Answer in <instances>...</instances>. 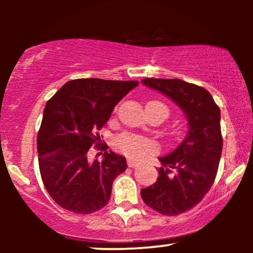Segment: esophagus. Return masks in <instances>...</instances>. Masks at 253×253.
<instances>
[{
    "mask_svg": "<svg viewBox=\"0 0 253 253\" xmlns=\"http://www.w3.org/2000/svg\"><path fill=\"white\" fill-rule=\"evenodd\" d=\"M127 165H128L129 168H135V167H138L139 163L135 161H130V159H128V161H127Z\"/></svg>",
    "mask_w": 253,
    "mask_h": 253,
    "instance_id": "obj_1",
    "label": "esophagus"
}]
</instances>
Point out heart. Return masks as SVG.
Here are the masks:
<instances>
[{"mask_svg":"<svg viewBox=\"0 0 253 253\" xmlns=\"http://www.w3.org/2000/svg\"><path fill=\"white\" fill-rule=\"evenodd\" d=\"M147 104H152V106H158L163 108L168 114V108L163 103L158 102V101H150ZM115 147L119 151L124 153V155L128 156L129 158L133 159H140L146 157L151 153H155L158 150V146L153 140L149 138H144V136L132 134V133H123L115 139Z\"/></svg>","mask_w":253,"mask_h":253,"instance_id":"obj_1","label":"heart"}]
</instances>
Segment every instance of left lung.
Here are the masks:
<instances>
[{"instance_id": "1", "label": "left lung", "mask_w": 253, "mask_h": 253, "mask_svg": "<svg viewBox=\"0 0 253 253\" xmlns=\"http://www.w3.org/2000/svg\"><path fill=\"white\" fill-rule=\"evenodd\" d=\"M141 83L170 97L188 120L184 140L159 158L156 183L140 191L152 210L178 215L201 201L216 177L222 151L220 108L210 92L196 84L177 78H145Z\"/></svg>"}]
</instances>
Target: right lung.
<instances>
[{
  "label": "right lung",
  "mask_w": 253,
  "mask_h": 253,
  "mask_svg": "<svg viewBox=\"0 0 253 253\" xmlns=\"http://www.w3.org/2000/svg\"><path fill=\"white\" fill-rule=\"evenodd\" d=\"M138 84L136 81L72 80L46 103L37 138L40 175L47 193L64 210L90 214L108 203L113 182L127 169V163L125 157L107 151V145L100 146L97 130ZM92 144L106 151L101 162H88Z\"/></svg>",
  "instance_id": "right-lung-1"
}]
</instances>
